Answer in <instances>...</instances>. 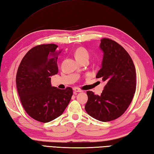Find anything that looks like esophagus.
<instances>
[{"mask_svg":"<svg viewBox=\"0 0 154 154\" xmlns=\"http://www.w3.org/2000/svg\"><path fill=\"white\" fill-rule=\"evenodd\" d=\"M73 91L75 92H83V91L82 90V89H80L79 88H73Z\"/></svg>","mask_w":154,"mask_h":154,"instance_id":"1","label":"esophagus"}]
</instances>
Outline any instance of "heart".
I'll use <instances>...</instances> for the list:
<instances>
[{
  "instance_id": "heart-1",
  "label": "heart",
  "mask_w": 154,
  "mask_h": 154,
  "mask_svg": "<svg viewBox=\"0 0 154 154\" xmlns=\"http://www.w3.org/2000/svg\"><path fill=\"white\" fill-rule=\"evenodd\" d=\"M74 55L77 60L85 57L89 58V53L88 52V50L85 49L84 48H82V47H80V48H78L75 50Z\"/></svg>"
}]
</instances>
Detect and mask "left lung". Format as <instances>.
<instances>
[{
    "instance_id": "obj_1",
    "label": "left lung",
    "mask_w": 154,
    "mask_h": 154,
    "mask_svg": "<svg viewBox=\"0 0 154 154\" xmlns=\"http://www.w3.org/2000/svg\"><path fill=\"white\" fill-rule=\"evenodd\" d=\"M100 41L103 58L96 77L101 78L106 85L100 96L87 91L88 100L85 109L94 119L108 122L121 116L130 105L136 89V72L123 47L108 38Z\"/></svg>"
}]
</instances>
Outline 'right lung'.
<instances>
[{
  "label": "right lung",
  "mask_w": 154,
  "mask_h": 154,
  "mask_svg": "<svg viewBox=\"0 0 154 154\" xmlns=\"http://www.w3.org/2000/svg\"><path fill=\"white\" fill-rule=\"evenodd\" d=\"M55 44H42L29 50L17 72L18 94L25 110L36 121L48 122L65 111L72 96L71 88L60 89L50 83L58 71L60 51Z\"/></svg>",
  "instance_id": "right-lung-1"
}]
</instances>
